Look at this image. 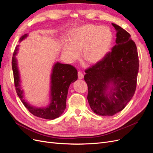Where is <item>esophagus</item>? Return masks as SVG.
<instances>
[{
	"instance_id": "obj_1",
	"label": "esophagus",
	"mask_w": 153,
	"mask_h": 153,
	"mask_svg": "<svg viewBox=\"0 0 153 153\" xmlns=\"http://www.w3.org/2000/svg\"><path fill=\"white\" fill-rule=\"evenodd\" d=\"M78 79H82V78H84V74H83L81 71H78Z\"/></svg>"
}]
</instances>
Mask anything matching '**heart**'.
Here are the masks:
<instances>
[{
    "instance_id": "heart-1",
    "label": "heart",
    "mask_w": 153,
    "mask_h": 153,
    "mask_svg": "<svg viewBox=\"0 0 153 153\" xmlns=\"http://www.w3.org/2000/svg\"><path fill=\"white\" fill-rule=\"evenodd\" d=\"M68 43L62 45V53L69 62L79 58L91 64L101 61L108 53L113 41L112 32L106 27L85 24L69 32Z\"/></svg>"
}]
</instances>
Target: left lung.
Returning a JSON list of instances; mask_svg holds the SVG:
<instances>
[{"label":"left lung","mask_w":153,"mask_h":153,"mask_svg":"<svg viewBox=\"0 0 153 153\" xmlns=\"http://www.w3.org/2000/svg\"><path fill=\"white\" fill-rule=\"evenodd\" d=\"M112 25L117 30L116 45L101 61L85 69L84 76L91 108L98 115L110 116L123 110L131 100L139 68L137 46L130 34L120 26Z\"/></svg>","instance_id":"left-lung-1"}]
</instances>
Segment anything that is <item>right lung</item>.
Listing matches in <instances>:
<instances>
[{"label": "right lung", "mask_w": 153, "mask_h": 153, "mask_svg": "<svg viewBox=\"0 0 153 153\" xmlns=\"http://www.w3.org/2000/svg\"><path fill=\"white\" fill-rule=\"evenodd\" d=\"M27 34L20 38V41L24 39ZM17 46L12 58V69L13 71L14 82L16 93L23 104L29 112L38 117L46 119H54L59 117L66 107V98L69 87L71 83L75 82L77 78V70L70 64H64L57 62L54 64L51 75L50 105L45 108H36L27 103L24 100V91L21 89L20 79L18 71L17 62L15 57L18 50Z\"/></svg>", "instance_id": "obj_1"}]
</instances>
